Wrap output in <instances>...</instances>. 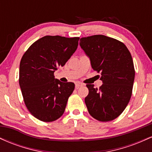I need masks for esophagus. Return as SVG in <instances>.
Instances as JSON below:
<instances>
[{
    "label": "esophagus",
    "instance_id": "esophagus-1",
    "mask_svg": "<svg viewBox=\"0 0 152 152\" xmlns=\"http://www.w3.org/2000/svg\"><path fill=\"white\" fill-rule=\"evenodd\" d=\"M82 86H83V83H80V82H76V89L79 88V87H81Z\"/></svg>",
    "mask_w": 152,
    "mask_h": 152
}]
</instances>
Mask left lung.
<instances>
[{
    "mask_svg": "<svg viewBox=\"0 0 152 152\" xmlns=\"http://www.w3.org/2000/svg\"><path fill=\"white\" fill-rule=\"evenodd\" d=\"M80 41L103 82L99 88L86 84L88 113L98 121H112L124 111L132 96L135 76L132 55L124 43L104 35L81 38Z\"/></svg>",
    "mask_w": 152,
    "mask_h": 152,
    "instance_id": "left-lung-1",
    "label": "left lung"
}]
</instances>
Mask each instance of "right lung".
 Returning <instances> with one entry per match:
<instances>
[{
	"label": "right lung",
	"mask_w": 152,
	"mask_h": 152,
	"mask_svg": "<svg viewBox=\"0 0 152 152\" xmlns=\"http://www.w3.org/2000/svg\"><path fill=\"white\" fill-rule=\"evenodd\" d=\"M78 40V37L43 36L22 56L19 85L28 110L40 121H56L64 113L75 84L56 79L54 71L71 58L77 48Z\"/></svg>",
	"instance_id": "obj_1"
}]
</instances>
